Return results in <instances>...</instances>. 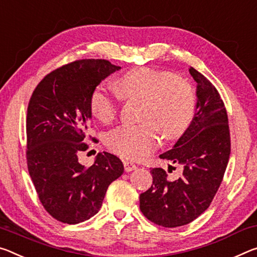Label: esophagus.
I'll return each instance as SVG.
<instances>
[{
	"label": "esophagus",
	"mask_w": 257,
	"mask_h": 257,
	"mask_svg": "<svg viewBox=\"0 0 257 257\" xmlns=\"http://www.w3.org/2000/svg\"><path fill=\"white\" fill-rule=\"evenodd\" d=\"M123 167H124V170L127 173L133 172V170H135L137 168V166L130 161H123Z\"/></svg>",
	"instance_id": "esophagus-1"
}]
</instances>
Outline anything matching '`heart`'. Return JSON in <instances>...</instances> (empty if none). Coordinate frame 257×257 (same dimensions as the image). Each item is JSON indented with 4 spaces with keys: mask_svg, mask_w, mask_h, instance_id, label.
I'll use <instances>...</instances> for the list:
<instances>
[{
    "mask_svg": "<svg viewBox=\"0 0 257 257\" xmlns=\"http://www.w3.org/2000/svg\"><path fill=\"white\" fill-rule=\"evenodd\" d=\"M125 99H144L143 123H124L107 134L105 143L117 156L141 160L156 150L161 142L177 140L192 124L197 95L189 81L170 71L154 67H136L116 81ZM91 113L103 123L117 116L120 99L104 85H97L90 96Z\"/></svg>",
    "mask_w": 257,
    "mask_h": 257,
    "instance_id": "heart-1",
    "label": "heart"
}]
</instances>
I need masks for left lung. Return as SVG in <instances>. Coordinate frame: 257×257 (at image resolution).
I'll return each instance as SVG.
<instances>
[{
	"label": "left lung",
	"instance_id": "left-lung-1",
	"mask_svg": "<svg viewBox=\"0 0 257 257\" xmlns=\"http://www.w3.org/2000/svg\"><path fill=\"white\" fill-rule=\"evenodd\" d=\"M189 71L198 83L193 122L174 149L160 156L180 165L182 175L170 180L165 169L152 168L153 184L140 195L144 216L165 227L189 224L208 208L223 181L231 152L227 113L217 89L193 67ZM170 168L176 167L169 166V172Z\"/></svg>",
	"mask_w": 257,
	"mask_h": 257
}]
</instances>
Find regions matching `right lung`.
<instances>
[{"instance_id":"right-lung-1","label":"right lung","mask_w":257,"mask_h":257,"mask_svg":"<svg viewBox=\"0 0 257 257\" xmlns=\"http://www.w3.org/2000/svg\"><path fill=\"white\" fill-rule=\"evenodd\" d=\"M105 59H80L43 77L32 93L26 119V160L41 203L57 221L77 224L98 213L108 185L123 174L111 153H98L85 168L90 96L101 80L120 70Z\"/></svg>"}]
</instances>
